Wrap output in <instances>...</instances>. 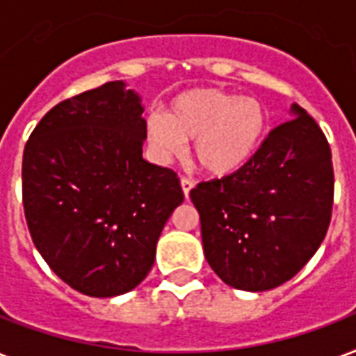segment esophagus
I'll use <instances>...</instances> for the list:
<instances>
[{
  "label": "esophagus",
  "instance_id": "34e87169",
  "mask_svg": "<svg viewBox=\"0 0 356 356\" xmlns=\"http://www.w3.org/2000/svg\"><path fill=\"white\" fill-rule=\"evenodd\" d=\"M181 186H183L184 197H186V200H188V196H190V190L194 188V181H192V179H188V177H183V179H181Z\"/></svg>",
  "mask_w": 356,
  "mask_h": 356
}]
</instances>
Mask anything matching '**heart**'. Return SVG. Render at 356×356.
I'll use <instances>...</instances> for the list:
<instances>
[{
	"label": "heart",
	"mask_w": 356,
	"mask_h": 356,
	"mask_svg": "<svg viewBox=\"0 0 356 356\" xmlns=\"http://www.w3.org/2000/svg\"><path fill=\"white\" fill-rule=\"evenodd\" d=\"M267 132V110L256 99L220 89L200 88L177 95L168 113L145 118L149 145L162 159L179 156L186 142L200 170L226 177L244 168L257 153Z\"/></svg>",
	"instance_id": "1"
}]
</instances>
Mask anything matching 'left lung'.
Instances as JSON below:
<instances>
[{
	"label": "left lung",
	"mask_w": 356,
	"mask_h": 356,
	"mask_svg": "<svg viewBox=\"0 0 356 356\" xmlns=\"http://www.w3.org/2000/svg\"><path fill=\"white\" fill-rule=\"evenodd\" d=\"M238 172L190 190L205 259L222 282L267 291L291 280L321 246L334 197L327 138L300 106Z\"/></svg>",
	"instance_id": "left-lung-1"
}]
</instances>
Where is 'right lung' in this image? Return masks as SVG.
Wrapping results in <instances>:
<instances>
[{"label":"right lung","mask_w":356,"mask_h":356,"mask_svg":"<svg viewBox=\"0 0 356 356\" xmlns=\"http://www.w3.org/2000/svg\"><path fill=\"white\" fill-rule=\"evenodd\" d=\"M140 95L108 81L54 106L24 149L27 227L48 267L89 297L134 289L184 200L177 173L142 156Z\"/></svg>","instance_id":"obj_1"}]
</instances>
